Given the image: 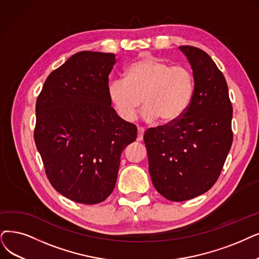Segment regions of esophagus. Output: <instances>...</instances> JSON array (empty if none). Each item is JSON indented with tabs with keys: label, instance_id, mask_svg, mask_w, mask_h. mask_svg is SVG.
Returning a JSON list of instances; mask_svg holds the SVG:
<instances>
[{
	"label": "esophagus",
	"instance_id": "esophagus-1",
	"mask_svg": "<svg viewBox=\"0 0 259 259\" xmlns=\"http://www.w3.org/2000/svg\"><path fill=\"white\" fill-rule=\"evenodd\" d=\"M143 135H144V130L142 127H138V135H137V140L141 141L143 139Z\"/></svg>",
	"mask_w": 259,
	"mask_h": 259
}]
</instances>
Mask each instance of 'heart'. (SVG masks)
Instances as JSON below:
<instances>
[{"label": "heart", "instance_id": "obj_1", "mask_svg": "<svg viewBox=\"0 0 259 259\" xmlns=\"http://www.w3.org/2000/svg\"><path fill=\"white\" fill-rule=\"evenodd\" d=\"M194 92L191 72L182 66H171L156 57L140 58L124 71V78L107 87L111 105L121 119L135 120L141 103L146 106L142 118L148 123L160 119L172 124L190 106Z\"/></svg>", "mask_w": 259, "mask_h": 259}]
</instances>
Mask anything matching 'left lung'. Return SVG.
I'll list each match as a JSON object with an SVG mask.
<instances>
[{
  "label": "left lung",
  "instance_id": "8db88e82",
  "mask_svg": "<svg viewBox=\"0 0 259 259\" xmlns=\"http://www.w3.org/2000/svg\"><path fill=\"white\" fill-rule=\"evenodd\" d=\"M192 69L194 92L185 115L144 133L154 187L183 202L208 191L220 177L233 143V106L222 72L203 50L182 46Z\"/></svg>",
  "mask_w": 259,
  "mask_h": 259
}]
</instances>
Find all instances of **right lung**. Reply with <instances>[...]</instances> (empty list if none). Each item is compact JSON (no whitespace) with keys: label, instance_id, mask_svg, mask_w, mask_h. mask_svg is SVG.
Returning a JSON list of instances; mask_svg holds the SVG:
<instances>
[{"label":"right lung","instance_id":"obj_1","mask_svg":"<svg viewBox=\"0 0 259 259\" xmlns=\"http://www.w3.org/2000/svg\"><path fill=\"white\" fill-rule=\"evenodd\" d=\"M116 55L82 51L48 76L36 102L34 139L47 177L71 201L94 205L117 182L122 151L137 127L110 105L108 76Z\"/></svg>","mask_w":259,"mask_h":259}]
</instances>
